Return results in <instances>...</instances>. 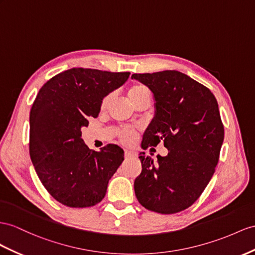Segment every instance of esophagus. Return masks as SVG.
Returning <instances> with one entry per match:
<instances>
[{
  "label": "esophagus",
  "instance_id": "obj_1",
  "mask_svg": "<svg viewBox=\"0 0 255 255\" xmlns=\"http://www.w3.org/2000/svg\"><path fill=\"white\" fill-rule=\"evenodd\" d=\"M136 154L131 151V149H125V157L126 158H131V157H134Z\"/></svg>",
  "mask_w": 255,
  "mask_h": 255
}]
</instances>
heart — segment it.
I'll return each mask as SVG.
<instances>
[{
    "instance_id": "obj_1",
    "label": "heart",
    "mask_w": 255,
    "mask_h": 255,
    "mask_svg": "<svg viewBox=\"0 0 255 255\" xmlns=\"http://www.w3.org/2000/svg\"><path fill=\"white\" fill-rule=\"evenodd\" d=\"M127 96L129 98V100L132 102L133 106H136V104H138L141 100L145 99V98H149V91H148L147 87L144 86V85L133 84L128 88ZM111 99H112V95H108V96L103 98L102 101H101V109L102 110L108 108ZM120 136H121L122 142L128 144V143L132 142V140L134 139L135 130L131 129V128L123 129L122 131L120 132Z\"/></svg>"
}]
</instances>
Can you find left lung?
<instances>
[{"instance_id": "8db88e82", "label": "left lung", "mask_w": 255, "mask_h": 255, "mask_svg": "<svg viewBox=\"0 0 255 255\" xmlns=\"http://www.w3.org/2000/svg\"><path fill=\"white\" fill-rule=\"evenodd\" d=\"M153 93L155 115L141 146L164 141L167 156L144 152L134 180L136 199L147 210L172 214L192 206L210 182L224 140L218 101L204 85L179 71L132 74Z\"/></svg>"}]
</instances>
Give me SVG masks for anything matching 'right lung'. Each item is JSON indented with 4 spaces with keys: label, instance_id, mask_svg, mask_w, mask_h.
Listing matches in <instances>:
<instances>
[{
    "label": "right lung",
    "instance_id": "add662e5",
    "mask_svg": "<svg viewBox=\"0 0 255 255\" xmlns=\"http://www.w3.org/2000/svg\"><path fill=\"white\" fill-rule=\"evenodd\" d=\"M129 72L67 70L43 85L30 111V157L42 184L60 204L86 208L100 202L124 160L119 145L93 151L82 128L98 117L101 101Z\"/></svg>",
    "mask_w": 255,
    "mask_h": 255
}]
</instances>
